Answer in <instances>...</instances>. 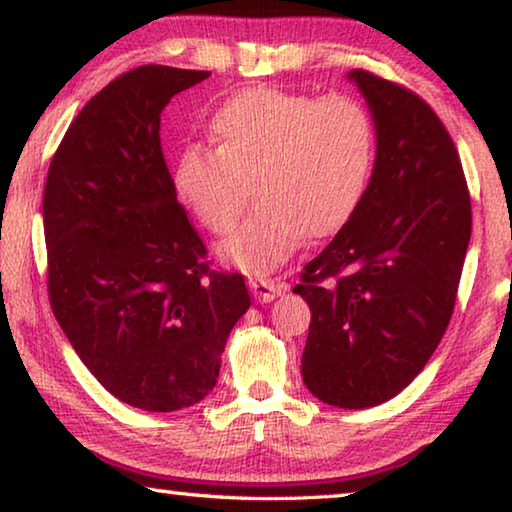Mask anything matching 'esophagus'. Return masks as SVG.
I'll return each mask as SVG.
<instances>
[{"instance_id":"obj_1","label":"esophagus","mask_w":512,"mask_h":512,"mask_svg":"<svg viewBox=\"0 0 512 512\" xmlns=\"http://www.w3.org/2000/svg\"><path fill=\"white\" fill-rule=\"evenodd\" d=\"M249 288H251V295H254L258 301H272L281 295V292L288 290V283L283 281H274V279H251L249 281Z\"/></svg>"}]
</instances>
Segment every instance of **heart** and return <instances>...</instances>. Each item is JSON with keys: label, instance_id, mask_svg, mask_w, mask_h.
I'll list each match as a JSON object with an SVG mask.
<instances>
[{"label": "heart", "instance_id": "heart-1", "mask_svg": "<svg viewBox=\"0 0 512 512\" xmlns=\"http://www.w3.org/2000/svg\"><path fill=\"white\" fill-rule=\"evenodd\" d=\"M211 136L215 149H183L174 188L208 231L224 236L254 183L261 208L220 247L224 261L247 274L276 270L306 233L342 229L370 188L376 124L354 97L249 88L217 108Z\"/></svg>", "mask_w": 512, "mask_h": 512}]
</instances>
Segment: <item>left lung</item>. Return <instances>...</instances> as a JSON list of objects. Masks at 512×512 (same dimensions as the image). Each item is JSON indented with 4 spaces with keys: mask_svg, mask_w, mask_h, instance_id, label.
<instances>
[{
    "mask_svg": "<svg viewBox=\"0 0 512 512\" xmlns=\"http://www.w3.org/2000/svg\"><path fill=\"white\" fill-rule=\"evenodd\" d=\"M376 124L370 188L301 272L311 306L301 376L324 404L370 408L399 395L445 335L472 204L454 140L420 95L351 70Z\"/></svg>",
    "mask_w": 512,
    "mask_h": 512,
    "instance_id": "8db88e82",
    "label": "left lung"
}]
</instances>
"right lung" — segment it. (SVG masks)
I'll return each instance as SVG.
<instances>
[{"label":"right lung","instance_id":"add662e5","mask_svg":"<svg viewBox=\"0 0 512 512\" xmlns=\"http://www.w3.org/2000/svg\"><path fill=\"white\" fill-rule=\"evenodd\" d=\"M204 70L142 65L74 117L49 163L43 224L52 311L92 376L152 413L199 404L251 297L211 270L177 201L161 113Z\"/></svg>","mask_w":512,"mask_h":512}]
</instances>
